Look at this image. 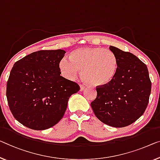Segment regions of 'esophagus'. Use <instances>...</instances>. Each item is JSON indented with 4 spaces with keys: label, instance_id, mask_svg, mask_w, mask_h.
Returning a JSON list of instances; mask_svg holds the SVG:
<instances>
[{
    "label": "esophagus",
    "instance_id": "esophagus-1",
    "mask_svg": "<svg viewBox=\"0 0 160 160\" xmlns=\"http://www.w3.org/2000/svg\"><path fill=\"white\" fill-rule=\"evenodd\" d=\"M80 91H82L83 90L85 89V85H80Z\"/></svg>",
    "mask_w": 160,
    "mask_h": 160
}]
</instances>
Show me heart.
<instances>
[{
  "instance_id": "heart-1",
  "label": "heart",
  "mask_w": 160,
  "mask_h": 160,
  "mask_svg": "<svg viewBox=\"0 0 160 160\" xmlns=\"http://www.w3.org/2000/svg\"><path fill=\"white\" fill-rule=\"evenodd\" d=\"M59 67L67 79H75L81 70L82 79L88 84L92 86H103L115 78L118 60L113 52L109 49L82 47L71 52L70 59H62Z\"/></svg>"
}]
</instances>
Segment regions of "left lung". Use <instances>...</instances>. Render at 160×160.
Here are the masks:
<instances>
[{"instance_id":"8db88e82","label":"left lung","mask_w":160,"mask_h":160,"mask_svg":"<svg viewBox=\"0 0 160 160\" xmlns=\"http://www.w3.org/2000/svg\"><path fill=\"white\" fill-rule=\"evenodd\" d=\"M118 60L115 78L108 85L96 88L91 108L101 122L116 128L132 124L144 113L152 83L147 65L130 52L110 46Z\"/></svg>"}]
</instances>
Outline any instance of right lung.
<instances>
[{"mask_svg":"<svg viewBox=\"0 0 160 160\" xmlns=\"http://www.w3.org/2000/svg\"><path fill=\"white\" fill-rule=\"evenodd\" d=\"M63 49L40 50L14 64L6 86L9 108L19 123L34 130L56 125L71 95L80 90L77 83L60 75Z\"/></svg>","mask_w":160,"mask_h":160,"instance_id":"1","label":"right lung"}]
</instances>
